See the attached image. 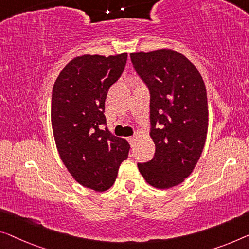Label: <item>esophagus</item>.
Masks as SVG:
<instances>
[{
    "mask_svg": "<svg viewBox=\"0 0 249 249\" xmlns=\"http://www.w3.org/2000/svg\"><path fill=\"white\" fill-rule=\"evenodd\" d=\"M128 142H129V144H131V146H134L135 145V141H136V137L135 136H131V137H128Z\"/></svg>",
    "mask_w": 249,
    "mask_h": 249,
    "instance_id": "esophagus-1",
    "label": "esophagus"
}]
</instances>
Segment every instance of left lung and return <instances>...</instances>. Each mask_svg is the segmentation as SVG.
Listing matches in <instances>:
<instances>
[{
	"label": "left lung",
	"instance_id": "obj_1",
	"mask_svg": "<svg viewBox=\"0 0 249 249\" xmlns=\"http://www.w3.org/2000/svg\"><path fill=\"white\" fill-rule=\"evenodd\" d=\"M132 64L151 94V161L137 163L148 184L169 189L194 171L208 131V99L201 75L190 60L172 49L132 53Z\"/></svg>",
	"mask_w": 249,
	"mask_h": 249
}]
</instances>
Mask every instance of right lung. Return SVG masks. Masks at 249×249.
<instances>
[{
  "label": "right lung",
  "instance_id": "add662e5",
  "mask_svg": "<svg viewBox=\"0 0 249 249\" xmlns=\"http://www.w3.org/2000/svg\"><path fill=\"white\" fill-rule=\"evenodd\" d=\"M126 60V53L79 55L65 66L53 88L51 125L59 155L78 183L97 192L112 187L128 157L127 141L101 129L107 91Z\"/></svg>",
  "mask_w": 249,
  "mask_h": 249
}]
</instances>
